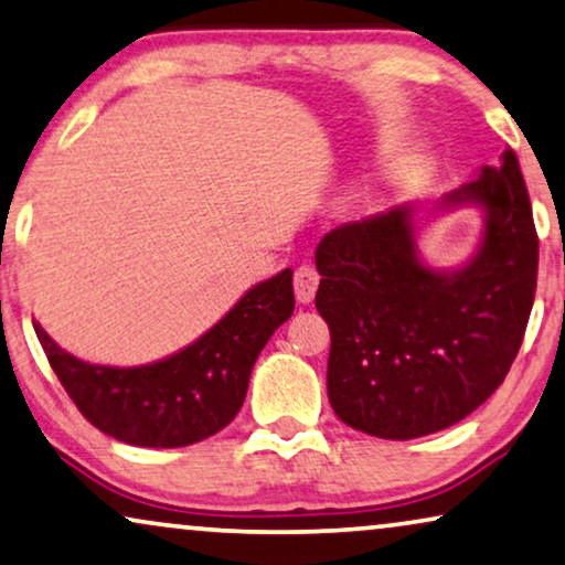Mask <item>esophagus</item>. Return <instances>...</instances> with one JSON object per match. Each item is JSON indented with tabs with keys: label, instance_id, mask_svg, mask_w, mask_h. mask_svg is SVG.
Segmentation results:
<instances>
[{
	"label": "esophagus",
	"instance_id": "34e87169",
	"mask_svg": "<svg viewBox=\"0 0 565 565\" xmlns=\"http://www.w3.org/2000/svg\"><path fill=\"white\" fill-rule=\"evenodd\" d=\"M319 280L321 277L313 267L300 265L296 269V275H292V290H296V298L300 300V303H311L316 290H319Z\"/></svg>",
	"mask_w": 565,
	"mask_h": 565
}]
</instances>
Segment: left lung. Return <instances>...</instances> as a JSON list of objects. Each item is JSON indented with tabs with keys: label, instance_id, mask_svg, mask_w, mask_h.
<instances>
[{
	"label": "left lung",
	"instance_id": "obj_1",
	"mask_svg": "<svg viewBox=\"0 0 565 565\" xmlns=\"http://www.w3.org/2000/svg\"><path fill=\"white\" fill-rule=\"evenodd\" d=\"M478 203L483 244L455 273L422 265L414 207L344 223L316 246L334 414L383 439L431 435L476 412L520 352L537 288V231L516 153L443 200Z\"/></svg>",
	"mask_w": 565,
	"mask_h": 565
}]
</instances>
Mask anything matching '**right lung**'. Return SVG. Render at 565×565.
<instances>
[{
    "mask_svg": "<svg viewBox=\"0 0 565 565\" xmlns=\"http://www.w3.org/2000/svg\"><path fill=\"white\" fill-rule=\"evenodd\" d=\"M292 273L252 288L211 331L172 358L143 367L76 360L35 323L53 373L84 419L136 447H184L221 431L244 404L254 362L290 319Z\"/></svg>",
    "mask_w": 565,
    "mask_h": 565,
    "instance_id": "obj_1",
    "label": "right lung"
}]
</instances>
